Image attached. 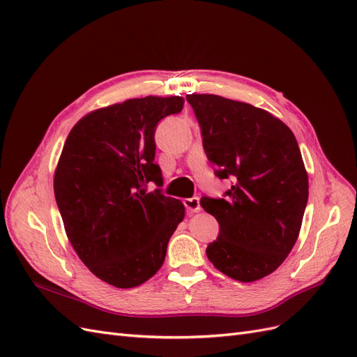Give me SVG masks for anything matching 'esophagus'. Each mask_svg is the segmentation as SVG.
Masks as SVG:
<instances>
[{"mask_svg": "<svg viewBox=\"0 0 357 357\" xmlns=\"http://www.w3.org/2000/svg\"><path fill=\"white\" fill-rule=\"evenodd\" d=\"M183 204H185V207L189 213H198L201 211V204H199V199L198 198H188L183 201Z\"/></svg>", "mask_w": 357, "mask_h": 357, "instance_id": "esophagus-1", "label": "esophagus"}]
</instances>
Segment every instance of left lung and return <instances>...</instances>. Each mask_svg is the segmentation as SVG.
<instances>
[{
    "label": "left lung",
    "instance_id": "8db88e82",
    "mask_svg": "<svg viewBox=\"0 0 357 357\" xmlns=\"http://www.w3.org/2000/svg\"><path fill=\"white\" fill-rule=\"evenodd\" d=\"M186 100L214 174L232 178L225 198L201 199L220 226L207 257L225 275L256 282L284 262L301 231L308 176L298 142L280 119L247 102L210 93Z\"/></svg>",
    "mask_w": 357,
    "mask_h": 357
}]
</instances>
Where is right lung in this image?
Returning a JSON list of instances; mask_svg holds the SVG:
<instances>
[{"label":"right lung","instance_id":"obj_1","mask_svg":"<svg viewBox=\"0 0 357 357\" xmlns=\"http://www.w3.org/2000/svg\"><path fill=\"white\" fill-rule=\"evenodd\" d=\"M181 96H146L91 112L74 125L53 178L61 218L73 248L102 282L119 289L152 278L185 218L180 199L155 164L156 125L183 110Z\"/></svg>","mask_w":357,"mask_h":357}]
</instances>
